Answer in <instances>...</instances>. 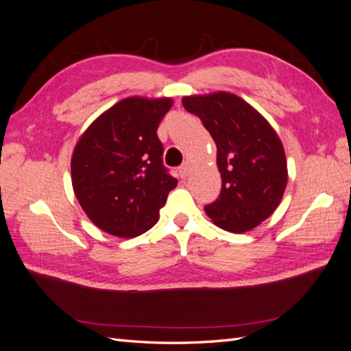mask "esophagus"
Listing matches in <instances>:
<instances>
[{
    "label": "esophagus",
    "mask_w": 351,
    "mask_h": 351,
    "mask_svg": "<svg viewBox=\"0 0 351 351\" xmlns=\"http://www.w3.org/2000/svg\"><path fill=\"white\" fill-rule=\"evenodd\" d=\"M178 174H180V177H182V178H186V177L190 174V165H189V164H184V165L180 167Z\"/></svg>",
    "instance_id": "34e87169"
}]
</instances>
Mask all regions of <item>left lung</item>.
<instances>
[{"label":"left lung","mask_w":351,"mask_h":351,"mask_svg":"<svg viewBox=\"0 0 351 351\" xmlns=\"http://www.w3.org/2000/svg\"><path fill=\"white\" fill-rule=\"evenodd\" d=\"M217 145L221 195L205 212L230 232H247L269 218L284 196L289 171L282 142L265 117L231 92L183 97Z\"/></svg>","instance_id":"left-lung-1"}]
</instances>
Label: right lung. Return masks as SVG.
Returning <instances> with one entry per match:
<instances>
[{"label": "right lung", "mask_w": 351, "mask_h": 351, "mask_svg": "<svg viewBox=\"0 0 351 351\" xmlns=\"http://www.w3.org/2000/svg\"><path fill=\"white\" fill-rule=\"evenodd\" d=\"M171 98L129 97L82 133L71 155V184L82 209L99 230L133 239L159 219L177 180L162 165L158 125Z\"/></svg>", "instance_id": "obj_1"}]
</instances>
